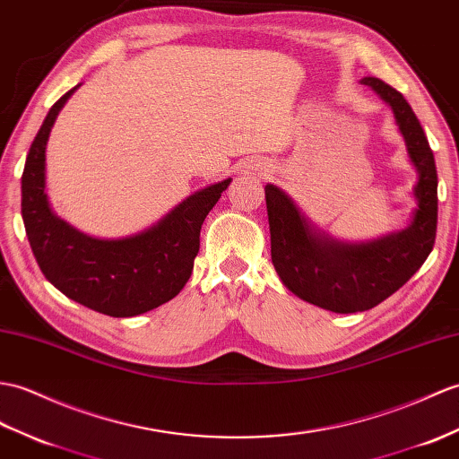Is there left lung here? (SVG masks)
I'll use <instances>...</instances> for the list:
<instances>
[{
  "instance_id": "8db88e82",
  "label": "left lung",
  "mask_w": 459,
  "mask_h": 459,
  "mask_svg": "<svg viewBox=\"0 0 459 459\" xmlns=\"http://www.w3.org/2000/svg\"><path fill=\"white\" fill-rule=\"evenodd\" d=\"M395 115L419 172V205L407 229L371 242H338L313 229L280 187L265 186L272 262L283 285L303 301L333 313H358L385 301L419 272L432 252L438 222V174L420 121L403 93L379 78H364Z\"/></svg>"
}]
</instances>
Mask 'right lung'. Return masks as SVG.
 Instances as JSON below:
<instances>
[{
  "mask_svg": "<svg viewBox=\"0 0 459 459\" xmlns=\"http://www.w3.org/2000/svg\"><path fill=\"white\" fill-rule=\"evenodd\" d=\"M72 88L42 121L21 178V215L40 272L68 299L109 316H136L184 290L199 252V232L230 178L181 201L154 227L134 237L100 240L68 225L50 209L45 151L52 125Z\"/></svg>",
  "mask_w": 459,
  "mask_h": 459,
  "instance_id": "add662e5",
  "label": "right lung"
}]
</instances>
